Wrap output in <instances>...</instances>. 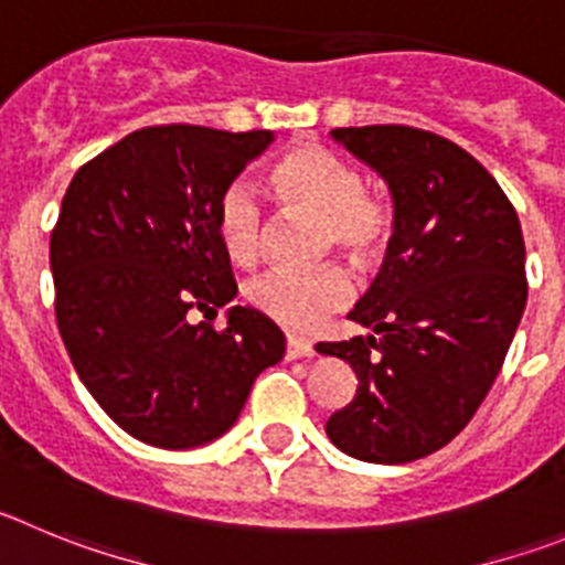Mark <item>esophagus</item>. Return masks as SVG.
<instances>
[{"mask_svg": "<svg viewBox=\"0 0 565 565\" xmlns=\"http://www.w3.org/2000/svg\"><path fill=\"white\" fill-rule=\"evenodd\" d=\"M315 354V345L309 343V340L303 338H295V334H289L287 338V358L295 360V358H312Z\"/></svg>", "mask_w": 565, "mask_h": 565, "instance_id": "34e87169", "label": "esophagus"}]
</instances>
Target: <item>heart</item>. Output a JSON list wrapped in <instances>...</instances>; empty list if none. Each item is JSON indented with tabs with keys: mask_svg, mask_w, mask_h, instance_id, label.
Instances as JSON below:
<instances>
[{
	"mask_svg": "<svg viewBox=\"0 0 565 565\" xmlns=\"http://www.w3.org/2000/svg\"><path fill=\"white\" fill-rule=\"evenodd\" d=\"M270 185L289 211L320 220V247L343 250L358 264H369L385 250L394 213L388 202L365 191V180L352 162L318 143H298L273 166ZM216 231L227 256L242 267L262 258L267 242V207L258 188L233 180L216 202ZM256 312L281 327L307 332L352 301V276L340 264L318 270H270L245 289Z\"/></svg>",
	"mask_w": 565,
	"mask_h": 565,
	"instance_id": "1",
	"label": "heart"
}]
</instances>
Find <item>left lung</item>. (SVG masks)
I'll use <instances>...</instances> for the list:
<instances>
[{
	"label": "left lung",
	"mask_w": 565,
	"mask_h": 565,
	"mask_svg": "<svg viewBox=\"0 0 565 565\" xmlns=\"http://www.w3.org/2000/svg\"><path fill=\"white\" fill-rule=\"evenodd\" d=\"M332 137L388 182L394 233L349 312L374 334L315 345L358 374L327 434L360 461L405 465L465 430L504 365L526 307L521 222L490 171L447 137L414 126Z\"/></svg>",
	"instance_id": "8db88e82"
}]
</instances>
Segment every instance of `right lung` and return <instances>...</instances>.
<instances>
[{
	"instance_id": "1",
	"label": "right lung",
	"mask_w": 565,
	"mask_h": 565,
	"mask_svg": "<svg viewBox=\"0 0 565 565\" xmlns=\"http://www.w3.org/2000/svg\"><path fill=\"white\" fill-rule=\"evenodd\" d=\"M273 131L146 126L84 162L50 236L55 320L81 383L115 425L166 450L205 445L238 419L284 358L267 315L191 323L233 301L216 202Z\"/></svg>"
}]
</instances>
